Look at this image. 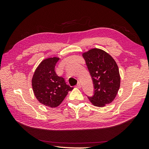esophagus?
<instances>
[{
	"label": "esophagus",
	"mask_w": 149,
	"mask_h": 149,
	"mask_svg": "<svg viewBox=\"0 0 149 149\" xmlns=\"http://www.w3.org/2000/svg\"><path fill=\"white\" fill-rule=\"evenodd\" d=\"M76 88H81V85L80 82H78V84H76Z\"/></svg>",
	"instance_id": "34e87169"
}]
</instances>
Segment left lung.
Instances as JSON below:
<instances>
[{
  "label": "left lung",
  "instance_id": "obj_1",
  "mask_svg": "<svg viewBox=\"0 0 149 149\" xmlns=\"http://www.w3.org/2000/svg\"><path fill=\"white\" fill-rule=\"evenodd\" d=\"M94 84V95L88 97L94 106L104 107L113 101L120 88L118 65L101 49L93 48L83 54Z\"/></svg>",
  "mask_w": 149,
  "mask_h": 149
}]
</instances>
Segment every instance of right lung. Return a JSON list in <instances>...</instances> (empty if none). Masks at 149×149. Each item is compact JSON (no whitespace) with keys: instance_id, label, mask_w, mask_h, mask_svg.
Wrapping results in <instances>:
<instances>
[{"instance_id":"right-lung-1","label":"right lung","mask_w":149,"mask_h":149,"mask_svg":"<svg viewBox=\"0 0 149 149\" xmlns=\"http://www.w3.org/2000/svg\"><path fill=\"white\" fill-rule=\"evenodd\" d=\"M59 58H49L42 61L33 74L31 84L35 96L43 105L56 107L63 101L68 91L73 89L55 71Z\"/></svg>"}]
</instances>
